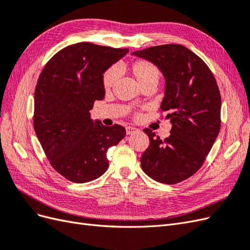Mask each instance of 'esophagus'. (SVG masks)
<instances>
[{"label":"esophagus","instance_id":"obj_1","mask_svg":"<svg viewBox=\"0 0 250 250\" xmlns=\"http://www.w3.org/2000/svg\"><path fill=\"white\" fill-rule=\"evenodd\" d=\"M134 131H137V129H135V128H133L131 126L126 127V133L127 134H132Z\"/></svg>","mask_w":250,"mask_h":250}]
</instances>
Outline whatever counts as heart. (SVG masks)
Returning <instances> with one entry per match:
<instances>
[{
  "label": "heart",
  "mask_w": 250,
  "mask_h": 250,
  "mask_svg": "<svg viewBox=\"0 0 250 250\" xmlns=\"http://www.w3.org/2000/svg\"><path fill=\"white\" fill-rule=\"evenodd\" d=\"M130 72L132 76L137 79L141 86L147 84L150 82L157 83L161 76V72L158 67L151 63L150 62L144 59H139L133 62L130 65ZM118 79L117 70L110 67V69L104 72L102 76V84L105 89H110L116 84Z\"/></svg>",
  "instance_id": "1"
}]
</instances>
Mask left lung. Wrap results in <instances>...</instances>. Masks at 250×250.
Instances as JSON below:
<instances>
[{
  "label": "left lung",
  "mask_w": 250,
  "mask_h": 250,
  "mask_svg": "<svg viewBox=\"0 0 250 250\" xmlns=\"http://www.w3.org/2000/svg\"><path fill=\"white\" fill-rule=\"evenodd\" d=\"M158 66L166 79L161 109L172 128L164 141L149 128L143 171L162 184L174 185L197 172L213 147L221 126V96L203 60L181 44H162L131 53Z\"/></svg>",
  "instance_id": "8db88e82"
}]
</instances>
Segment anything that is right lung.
Returning a JSON list of instances; mask_svg holds the SVG:
<instances>
[{
  "mask_svg": "<svg viewBox=\"0 0 250 250\" xmlns=\"http://www.w3.org/2000/svg\"><path fill=\"white\" fill-rule=\"evenodd\" d=\"M129 51L90 42L67 46L43 66L34 93L33 126L51 166L76 184L100 177L108 168L107 150L126 130L89 117L105 90L103 73Z\"/></svg>",
  "mask_w": 250,
  "mask_h": 250,
  "instance_id": "obj_1",
  "label": "right lung"
}]
</instances>
